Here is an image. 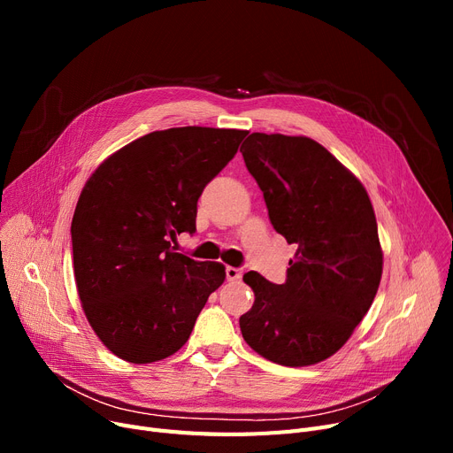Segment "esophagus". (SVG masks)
I'll return each instance as SVG.
<instances>
[{"mask_svg":"<svg viewBox=\"0 0 453 453\" xmlns=\"http://www.w3.org/2000/svg\"><path fill=\"white\" fill-rule=\"evenodd\" d=\"M226 275H227V280H241L242 279V270L227 266L226 268Z\"/></svg>","mask_w":453,"mask_h":453,"instance_id":"obj_1","label":"esophagus"}]
</instances>
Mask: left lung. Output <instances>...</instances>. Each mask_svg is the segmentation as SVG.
<instances>
[{"label": "left lung", "mask_w": 453, "mask_h": 453, "mask_svg": "<svg viewBox=\"0 0 453 453\" xmlns=\"http://www.w3.org/2000/svg\"><path fill=\"white\" fill-rule=\"evenodd\" d=\"M241 152L273 229L297 244L284 284L244 275L255 303L241 316L242 336L273 364H319L347 343L382 279L372 203L360 180L311 137L253 132Z\"/></svg>", "instance_id": "left-lung-1"}]
</instances>
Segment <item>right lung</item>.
Segmentation results:
<instances>
[{"instance_id":"add662e5","label":"right lung","mask_w":453,"mask_h":453,"mask_svg":"<svg viewBox=\"0 0 453 453\" xmlns=\"http://www.w3.org/2000/svg\"><path fill=\"white\" fill-rule=\"evenodd\" d=\"M246 130L181 127L142 135L104 159L86 181L71 222L82 311L119 358L152 364L188 340L220 263L176 253L196 231L203 187L239 150Z\"/></svg>"}]
</instances>
